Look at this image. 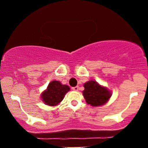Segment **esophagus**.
I'll return each instance as SVG.
<instances>
[{
	"label": "esophagus",
	"mask_w": 148,
	"mask_h": 148,
	"mask_svg": "<svg viewBox=\"0 0 148 148\" xmlns=\"http://www.w3.org/2000/svg\"><path fill=\"white\" fill-rule=\"evenodd\" d=\"M72 89L74 91H78L79 90V86H74V87H72Z\"/></svg>",
	"instance_id": "34e87169"
}]
</instances>
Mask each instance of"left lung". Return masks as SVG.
Wrapping results in <instances>:
<instances>
[{"instance_id":"8db88e82","label":"left lung","mask_w":148,"mask_h":148,"mask_svg":"<svg viewBox=\"0 0 148 148\" xmlns=\"http://www.w3.org/2000/svg\"><path fill=\"white\" fill-rule=\"evenodd\" d=\"M83 95L86 102L92 107H100L109 101L112 96L111 91L100 85L95 80L86 82L84 84Z\"/></svg>"}]
</instances>
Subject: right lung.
Masks as SVG:
<instances>
[{"mask_svg": "<svg viewBox=\"0 0 148 148\" xmlns=\"http://www.w3.org/2000/svg\"><path fill=\"white\" fill-rule=\"evenodd\" d=\"M70 90L68 85L62 84L59 81L53 80L41 93V100L46 105L56 106L63 100L66 94Z\"/></svg>", "mask_w": 148, "mask_h": 148, "instance_id": "1", "label": "right lung"}]
</instances>
